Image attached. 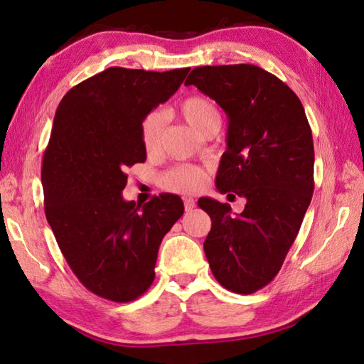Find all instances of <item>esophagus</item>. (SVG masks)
<instances>
[{
  "mask_svg": "<svg viewBox=\"0 0 364 364\" xmlns=\"http://www.w3.org/2000/svg\"><path fill=\"white\" fill-rule=\"evenodd\" d=\"M183 202H184V210H186V211H192L196 208V200L194 198L186 197V198H183Z\"/></svg>",
  "mask_w": 364,
  "mask_h": 364,
  "instance_id": "esophagus-1",
  "label": "esophagus"
}]
</instances>
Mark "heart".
I'll use <instances>...</instances> for the list:
<instances>
[{"mask_svg":"<svg viewBox=\"0 0 364 364\" xmlns=\"http://www.w3.org/2000/svg\"><path fill=\"white\" fill-rule=\"evenodd\" d=\"M178 112L198 134L213 136L222 125V114L214 100L205 95L184 97L178 103ZM164 133V114L161 111L146 112L139 123V139L146 154L158 153ZM208 181L206 170L198 166L183 164L168 168L161 176V186L178 194H196Z\"/></svg>","mask_w":364,"mask_h":364,"instance_id":"heart-1","label":"heart"}]
</instances>
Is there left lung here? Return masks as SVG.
<instances>
[{"mask_svg":"<svg viewBox=\"0 0 364 364\" xmlns=\"http://www.w3.org/2000/svg\"><path fill=\"white\" fill-rule=\"evenodd\" d=\"M228 114V149L215 184L245 197L244 211L200 198L211 231L203 249L223 288L252 294L280 272L314 191V146L299 97L252 64L196 67L186 80Z\"/></svg>","mask_w":364,"mask_h":364,"instance_id":"left-lung-1","label":"left lung"}]
</instances>
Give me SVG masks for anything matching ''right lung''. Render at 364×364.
<instances>
[{
	"label": "right lung",
	"instance_id": "1",
	"mask_svg": "<svg viewBox=\"0 0 364 364\" xmlns=\"http://www.w3.org/2000/svg\"><path fill=\"white\" fill-rule=\"evenodd\" d=\"M189 68L146 72L109 67L67 92L42 159L45 215L76 278L117 304L154 280L162 237L181 218L173 194L142 208L125 202L127 168L144 162L139 123L173 95Z\"/></svg>",
	"mask_w": 364,
	"mask_h": 364
}]
</instances>
